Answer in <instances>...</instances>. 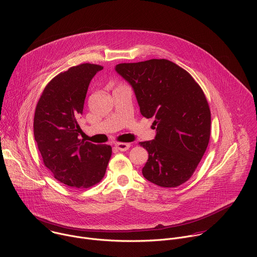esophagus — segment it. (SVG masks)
<instances>
[{"mask_svg":"<svg viewBox=\"0 0 257 257\" xmlns=\"http://www.w3.org/2000/svg\"><path fill=\"white\" fill-rule=\"evenodd\" d=\"M131 144L130 143H123V142H120V143H117L116 144V148L120 151V152H126L130 149Z\"/></svg>","mask_w":257,"mask_h":257,"instance_id":"esophagus-1","label":"esophagus"}]
</instances>
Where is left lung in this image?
<instances>
[{
	"instance_id": "8db88e82",
	"label": "left lung",
	"mask_w": 257,
	"mask_h": 257,
	"mask_svg": "<svg viewBox=\"0 0 257 257\" xmlns=\"http://www.w3.org/2000/svg\"><path fill=\"white\" fill-rule=\"evenodd\" d=\"M116 71L134 89L140 113L154 118V140L140 142L149 160L143 177L161 187L188 181L202 159L210 137V109L189 73L166 59L122 63Z\"/></svg>"
}]
</instances>
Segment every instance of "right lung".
<instances>
[{
	"label": "right lung",
	"instance_id": "right-lung-1",
	"mask_svg": "<svg viewBox=\"0 0 257 257\" xmlns=\"http://www.w3.org/2000/svg\"><path fill=\"white\" fill-rule=\"evenodd\" d=\"M103 67L84 63L61 72L45 87L35 107L34 139L55 179L75 188H89L103 178L112 148L79 138V117L88 85Z\"/></svg>",
	"mask_w": 257,
	"mask_h": 257
}]
</instances>
